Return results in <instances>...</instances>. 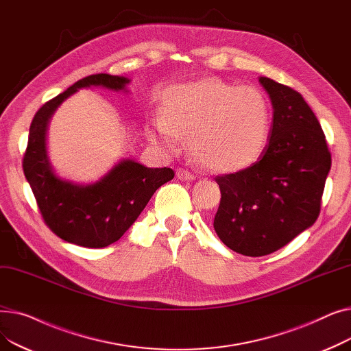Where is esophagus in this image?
Wrapping results in <instances>:
<instances>
[{"mask_svg": "<svg viewBox=\"0 0 351 351\" xmlns=\"http://www.w3.org/2000/svg\"><path fill=\"white\" fill-rule=\"evenodd\" d=\"M176 176H178L180 180H193V179H195V175H193L192 172H189V171H186V169H182V168H179V169L176 171Z\"/></svg>", "mask_w": 351, "mask_h": 351, "instance_id": "esophagus-1", "label": "esophagus"}]
</instances>
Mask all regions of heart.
Returning a JSON list of instances; mask_svg holds the SVG:
<instances>
[{
	"mask_svg": "<svg viewBox=\"0 0 351 351\" xmlns=\"http://www.w3.org/2000/svg\"><path fill=\"white\" fill-rule=\"evenodd\" d=\"M271 126V104L261 88L206 78L166 90L163 117L152 122L147 136L173 152L180 146L179 132L189 134L197 162L215 172L234 173L262 159Z\"/></svg>",
	"mask_w": 351,
	"mask_h": 351,
	"instance_id": "obj_1",
	"label": "heart"
}]
</instances>
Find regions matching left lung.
Here are the masks:
<instances>
[{"label": "left lung", "instance_id": "left-lung-1", "mask_svg": "<svg viewBox=\"0 0 351 351\" xmlns=\"http://www.w3.org/2000/svg\"><path fill=\"white\" fill-rule=\"evenodd\" d=\"M273 106L267 149L252 168L217 176L220 205L213 228L229 249L270 254L313 226L331 168L323 129L304 98L261 77Z\"/></svg>", "mask_w": 351, "mask_h": 351}]
</instances>
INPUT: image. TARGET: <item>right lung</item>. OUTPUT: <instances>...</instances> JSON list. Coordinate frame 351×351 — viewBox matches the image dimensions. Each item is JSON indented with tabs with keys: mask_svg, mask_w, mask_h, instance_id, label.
<instances>
[{
	"mask_svg": "<svg viewBox=\"0 0 351 351\" xmlns=\"http://www.w3.org/2000/svg\"><path fill=\"white\" fill-rule=\"evenodd\" d=\"M129 82L131 80L109 73L82 78L43 105L31 122L24 175L47 226L68 243L98 249L119 241L156 189L175 176L171 168H146L132 158L119 160L94 183L66 180L53 171L47 151V131L58 106L82 88L128 92Z\"/></svg>",
	"mask_w": 351,
	"mask_h": 351,
	"instance_id": "add662e5",
	"label": "right lung"
}]
</instances>
